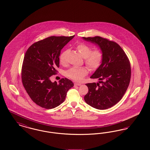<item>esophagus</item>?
I'll return each instance as SVG.
<instances>
[{
  "mask_svg": "<svg viewBox=\"0 0 150 150\" xmlns=\"http://www.w3.org/2000/svg\"><path fill=\"white\" fill-rule=\"evenodd\" d=\"M74 86H81V84H80V83H74Z\"/></svg>",
  "mask_w": 150,
  "mask_h": 150,
  "instance_id": "esophagus-1",
  "label": "esophagus"
}]
</instances>
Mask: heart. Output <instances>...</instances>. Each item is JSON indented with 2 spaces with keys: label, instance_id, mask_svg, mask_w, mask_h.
I'll return each mask as SVG.
<instances>
[{
  "label": "heart",
  "instance_id": "obj_1",
  "mask_svg": "<svg viewBox=\"0 0 150 150\" xmlns=\"http://www.w3.org/2000/svg\"><path fill=\"white\" fill-rule=\"evenodd\" d=\"M76 49L81 56L84 58L85 64L91 70H95L100 66L103 57V53L100 48H97L91 50L92 48L89 45L80 43L77 45ZM64 54L65 52L59 57V62L62 64L66 62ZM88 73V69L86 67H73L66 72V75L75 81H81Z\"/></svg>",
  "mask_w": 150,
  "mask_h": 150
}]
</instances>
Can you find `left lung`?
Listing matches in <instances>:
<instances>
[{
	"label": "left lung",
	"mask_w": 150,
	"mask_h": 150,
	"mask_svg": "<svg viewBox=\"0 0 150 150\" xmlns=\"http://www.w3.org/2000/svg\"><path fill=\"white\" fill-rule=\"evenodd\" d=\"M83 39L97 45L103 53L101 64L91 76L99 81L86 84L88 93L84 100L88 105L98 110L112 107L121 100L130 83L131 68L128 58L114 42L100 36Z\"/></svg>",
	"instance_id": "8db88e82"
}]
</instances>
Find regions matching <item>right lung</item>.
Here are the masks:
<instances>
[{
  "label": "right lung",
  "instance_id": "obj_1",
  "mask_svg": "<svg viewBox=\"0 0 150 150\" xmlns=\"http://www.w3.org/2000/svg\"><path fill=\"white\" fill-rule=\"evenodd\" d=\"M71 36H50L32 44L26 51L22 67L23 86L36 105L46 109L64 102L67 91L74 86L69 79H62L58 84L50 78L59 66L61 50L74 38Z\"/></svg>",
  "mask_w": 150,
  "mask_h": 150
}]
</instances>
